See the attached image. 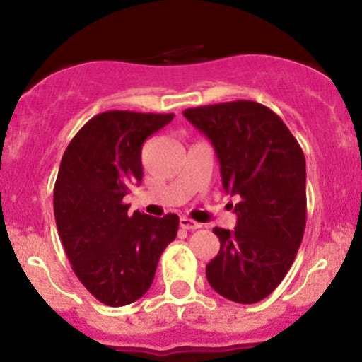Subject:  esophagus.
I'll list each match as a JSON object with an SVG mask.
<instances>
[{
  "mask_svg": "<svg viewBox=\"0 0 362 362\" xmlns=\"http://www.w3.org/2000/svg\"><path fill=\"white\" fill-rule=\"evenodd\" d=\"M180 228L182 230H199L201 228V223H195L190 218H180Z\"/></svg>",
  "mask_w": 362,
  "mask_h": 362,
  "instance_id": "34e87169",
  "label": "esophagus"
}]
</instances>
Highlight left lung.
Here are the masks:
<instances>
[{
	"label": "left lung",
	"mask_w": 362,
	"mask_h": 362,
	"mask_svg": "<svg viewBox=\"0 0 362 362\" xmlns=\"http://www.w3.org/2000/svg\"><path fill=\"white\" fill-rule=\"evenodd\" d=\"M184 115L213 144L223 189L240 197L235 230H213L221 247L206 265L207 281L230 301H262L284 279L305 233L303 149L279 115L252 100L195 107Z\"/></svg>",
	"instance_id": "1"
}]
</instances>
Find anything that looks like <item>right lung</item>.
Segmentation results:
<instances>
[{
    "label": "right lung",
    "mask_w": 362,
    "mask_h": 362,
    "mask_svg": "<svg viewBox=\"0 0 362 362\" xmlns=\"http://www.w3.org/2000/svg\"><path fill=\"white\" fill-rule=\"evenodd\" d=\"M172 119L173 114L103 112L78 131L62 155L54 185L57 231L76 277L103 305L139 300L177 236V214H129L124 202L143 178V143Z\"/></svg>",
    "instance_id": "obj_1"
}]
</instances>
